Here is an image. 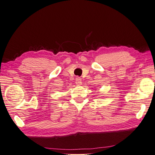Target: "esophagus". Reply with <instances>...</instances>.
I'll use <instances>...</instances> for the list:
<instances>
[{"instance_id": "1", "label": "esophagus", "mask_w": 155, "mask_h": 155, "mask_svg": "<svg viewBox=\"0 0 155 155\" xmlns=\"http://www.w3.org/2000/svg\"><path fill=\"white\" fill-rule=\"evenodd\" d=\"M76 83L77 85H81L82 84V79L81 78H77L76 79Z\"/></svg>"}]
</instances>
